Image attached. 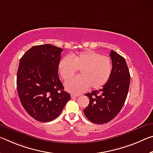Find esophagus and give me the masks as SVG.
Masks as SVG:
<instances>
[{"label":"esophagus","instance_id":"esophagus-1","mask_svg":"<svg viewBox=\"0 0 153 153\" xmlns=\"http://www.w3.org/2000/svg\"><path fill=\"white\" fill-rule=\"evenodd\" d=\"M71 98L73 99V98H76V97H79V95H78V94H71Z\"/></svg>","mask_w":153,"mask_h":153}]
</instances>
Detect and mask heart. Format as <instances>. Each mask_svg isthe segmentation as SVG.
I'll return each mask as SVG.
<instances>
[{"mask_svg":"<svg viewBox=\"0 0 153 153\" xmlns=\"http://www.w3.org/2000/svg\"><path fill=\"white\" fill-rule=\"evenodd\" d=\"M79 70L80 76L70 79L65 83L67 91L79 94L91 86L93 89L103 87L108 82L112 71L110 57L93 50L82 51L71 57L65 56L58 65V71L66 81Z\"/></svg>","mask_w":153,"mask_h":153,"instance_id":"heart-1","label":"heart"}]
</instances>
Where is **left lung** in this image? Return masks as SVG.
<instances>
[{"label": "left lung", "instance_id": "8db88e82", "mask_svg": "<svg viewBox=\"0 0 153 153\" xmlns=\"http://www.w3.org/2000/svg\"><path fill=\"white\" fill-rule=\"evenodd\" d=\"M112 71L108 82L99 91L86 94L90 101L84 110L86 117L95 124L114 118L122 109L130 84V74L125 59L114 50L110 52Z\"/></svg>", "mask_w": 153, "mask_h": 153}]
</instances>
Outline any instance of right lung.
<instances>
[{
	"mask_svg": "<svg viewBox=\"0 0 153 153\" xmlns=\"http://www.w3.org/2000/svg\"><path fill=\"white\" fill-rule=\"evenodd\" d=\"M62 52V48L50 44L35 45L19 62L17 89L20 102L39 122L54 120L71 99L58 74Z\"/></svg>",
	"mask_w": 153,
	"mask_h": 153,
	"instance_id": "1",
	"label": "right lung"
}]
</instances>
